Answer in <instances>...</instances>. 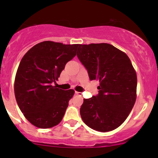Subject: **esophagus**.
I'll return each mask as SVG.
<instances>
[{"instance_id": "esophagus-1", "label": "esophagus", "mask_w": 158, "mask_h": 158, "mask_svg": "<svg viewBox=\"0 0 158 158\" xmlns=\"http://www.w3.org/2000/svg\"><path fill=\"white\" fill-rule=\"evenodd\" d=\"M75 94H77V96H82V93H81V92H77V91H76V92H75Z\"/></svg>"}]
</instances>
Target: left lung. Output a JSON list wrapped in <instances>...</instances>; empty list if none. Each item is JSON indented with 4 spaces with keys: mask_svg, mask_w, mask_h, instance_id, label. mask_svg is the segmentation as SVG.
<instances>
[{
    "mask_svg": "<svg viewBox=\"0 0 158 158\" xmlns=\"http://www.w3.org/2000/svg\"><path fill=\"white\" fill-rule=\"evenodd\" d=\"M77 56L90 80L100 83L98 96L83 99L82 119L96 131L114 130L128 117L137 98V73L130 59L107 43L80 44Z\"/></svg>",
    "mask_w": 158,
    "mask_h": 158,
    "instance_id": "obj_1",
    "label": "left lung"
}]
</instances>
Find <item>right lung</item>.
I'll use <instances>...</instances> for the list:
<instances>
[{
    "instance_id": "obj_1",
    "label": "right lung",
    "mask_w": 158,
    "mask_h": 158,
    "mask_svg": "<svg viewBox=\"0 0 158 158\" xmlns=\"http://www.w3.org/2000/svg\"><path fill=\"white\" fill-rule=\"evenodd\" d=\"M79 45L44 41L21 59L15 77V97L23 116L34 126L48 129L62 121L75 90L60 89L52 83L76 55Z\"/></svg>"
}]
</instances>
